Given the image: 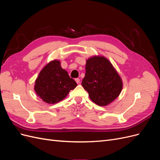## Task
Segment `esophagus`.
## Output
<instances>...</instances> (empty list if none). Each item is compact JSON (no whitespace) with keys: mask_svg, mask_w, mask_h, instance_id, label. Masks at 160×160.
Wrapping results in <instances>:
<instances>
[{"mask_svg":"<svg viewBox=\"0 0 160 160\" xmlns=\"http://www.w3.org/2000/svg\"><path fill=\"white\" fill-rule=\"evenodd\" d=\"M75 81L77 82V83H80V79L79 78L75 79Z\"/></svg>","mask_w":160,"mask_h":160,"instance_id":"1","label":"esophagus"}]
</instances>
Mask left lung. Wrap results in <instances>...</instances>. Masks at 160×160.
Wrapping results in <instances>:
<instances>
[{"label":"left lung","mask_w":160,"mask_h":160,"mask_svg":"<svg viewBox=\"0 0 160 160\" xmlns=\"http://www.w3.org/2000/svg\"><path fill=\"white\" fill-rule=\"evenodd\" d=\"M82 86L89 98L99 106H107L118 98L123 82L111 62L103 56H93L86 61Z\"/></svg>","instance_id":"8db88e82"}]
</instances>
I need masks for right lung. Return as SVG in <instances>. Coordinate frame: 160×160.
Wrapping results in <instances>:
<instances>
[{"mask_svg": "<svg viewBox=\"0 0 160 160\" xmlns=\"http://www.w3.org/2000/svg\"><path fill=\"white\" fill-rule=\"evenodd\" d=\"M77 85L75 81L62 68L60 61L53 60L47 63L39 72L35 80L34 89L45 103L55 104L64 99Z\"/></svg>", "mask_w": 160, "mask_h": 160, "instance_id": "obj_1", "label": "right lung"}]
</instances>
